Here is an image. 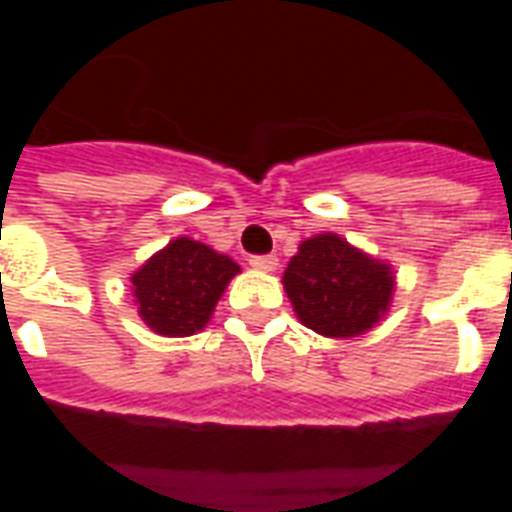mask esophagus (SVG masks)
Instances as JSON below:
<instances>
[{
  "label": "esophagus",
  "mask_w": 512,
  "mask_h": 512,
  "mask_svg": "<svg viewBox=\"0 0 512 512\" xmlns=\"http://www.w3.org/2000/svg\"><path fill=\"white\" fill-rule=\"evenodd\" d=\"M249 266L257 268V271H274L279 266L277 255H255L249 257Z\"/></svg>",
  "instance_id": "1"
}]
</instances>
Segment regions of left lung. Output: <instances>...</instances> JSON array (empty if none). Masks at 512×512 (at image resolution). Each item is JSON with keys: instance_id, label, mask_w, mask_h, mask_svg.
Returning a JSON list of instances; mask_svg holds the SVG:
<instances>
[{"instance_id": "obj_1", "label": "left lung", "mask_w": 512, "mask_h": 512, "mask_svg": "<svg viewBox=\"0 0 512 512\" xmlns=\"http://www.w3.org/2000/svg\"><path fill=\"white\" fill-rule=\"evenodd\" d=\"M282 282L299 321L326 337H356L373 329L395 288L386 263L334 233L304 241Z\"/></svg>"}]
</instances>
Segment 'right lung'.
Instances as JSON below:
<instances>
[{
	"label": "right lung",
	"instance_id": "obj_1",
	"mask_svg": "<svg viewBox=\"0 0 512 512\" xmlns=\"http://www.w3.org/2000/svg\"><path fill=\"white\" fill-rule=\"evenodd\" d=\"M238 263L211 246L178 238L136 271L134 296L142 321L158 334L189 337L211 318Z\"/></svg>",
	"mask_w": 512,
	"mask_h": 512
}]
</instances>
